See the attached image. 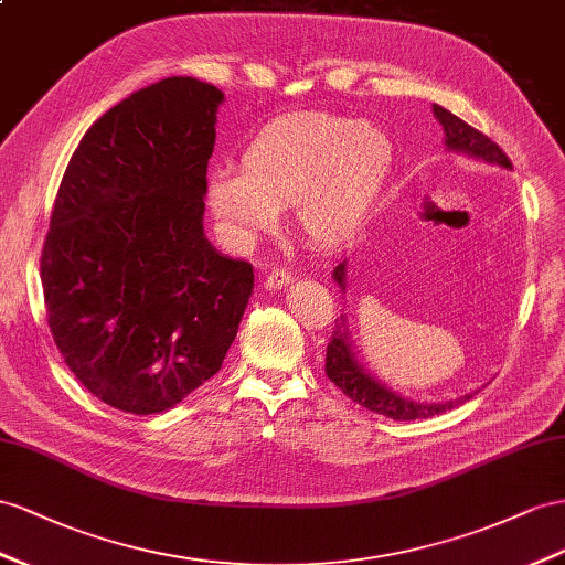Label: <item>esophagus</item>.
I'll return each instance as SVG.
<instances>
[{
	"instance_id": "1",
	"label": "esophagus",
	"mask_w": 565,
	"mask_h": 565,
	"mask_svg": "<svg viewBox=\"0 0 565 565\" xmlns=\"http://www.w3.org/2000/svg\"><path fill=\"white\" fill-rule=\"evenodd\" d=\"M291 281H294V277L286 269H274L265 277V288H269V291H277V288H286Z\"/></svg>"
}]
</instances>
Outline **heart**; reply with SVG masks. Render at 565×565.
I'll list each match as a JSON object with an SVG mask.
<instances>
[{
  "instance_id": "heart-1",
  "label": "heart",
  "mask_w": 565,
  "mask_h": 565,
  "mask_svg": "<svg viewBox=\"0 0 565 565\" xmlns=\"http://www.w3.org/2000/svg\"><path fill=\"white\" fill-rule=\"evenodd\" d=\"M394 162V145L370 121L324 111H294L269 121L243 150V171L220 169L207 181V207L231 238L250 243L294 220L310 243L339 245L363 226Z\"/></svg>"
}]
</instances>
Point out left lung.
Returning a JSON list of instances; mask_svg holds the SVG:
<instances>
[{"mask_svg":"<svg viewBox=\"0 0 565 565\" xmlns=\"http://www.w3.org/2000/svg\"><path fill=\"white\" fill-rule=\"evenodd\" d=\"M434 117L439 119L444 128V148L448 152L456 154H466L475 162H484L491 167H501V169H513L511 159L503 154L497 142H491L484 134L475 131L472 126H468L462 119H458L456 114L448 109L434 105ZM331 277L339 284L341 294L349 291V259L337 265V269L331 271ZM327 377L334 382L341 392L353 398L360 406L380 413L384 417H392V420H420V417H431L451 411L460 403H466L472 398V394H466L454 401H415L394 392L392 386H386L382 380L374 377V374L367 370L363 360L358 358V351L351 339V327H349V317L341 315L334 331H331V341L327 345V363H324ZM477 394V392H475Z\"/></svg>","mask_w":565,"mask_h":565,"instance_id":"obj_1","label":"left lung"}]
</instances>
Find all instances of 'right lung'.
<instances>
[{
    "mask_svg": "<svg viewBox=\"0 0 565 565\" xmlns=\"http://www.w3.org/2000/svg\"><path fill=\"white\" fill-rule=\"evenodd\" d=\"M224 93L191 76L121 99L83 136L56 193L40 279L56 349L107 406L154 415L220 372L253 267L205 236Z\"/></svg>",
    "mask_w": 565,
    "mask_h": 565,
    "instance_id": "right-lung-1",
    "label": "right lung"
}]
</instances>
